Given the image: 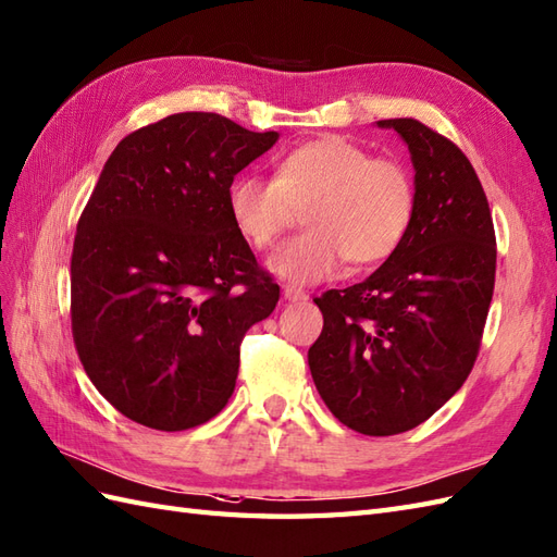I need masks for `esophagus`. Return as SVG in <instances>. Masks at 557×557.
Returning <instances> with one entry per match:
<instances>
[{"label": "esophagus", "mask_w": 557, "mask_h": 557, "mask_svg": "<svg viewBox=\"0 0 557 557\" xmlns=\"http://www.w3.org/2000/svg\"><path fill=\"white\" fill-rule=\"evenodd\" d=\"M282 296L287 298V301H292V304H306L308 301V294L304 292V289H296V287H282Z\"/></svg>", "instance_id": "34e87169"}]
</instances>
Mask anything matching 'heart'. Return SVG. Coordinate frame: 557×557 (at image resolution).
<instances>
[{"label":"heart","instance_id":"1","mask_svg":"<svg viewBox=\"0 0 557 557\" xmlns=\"http://www.w3.org/2000/svg\"><path fill=\"white\" fill-rule=\"evenodd\" d=\"M304 209L306 231L268 259L280 280L315 284L348 261L372 268L405 245L419 209L411 169L397 157H374L346 136H320L284 152L273 181L237 176L227 188V213L239 237L268 249Z\"/></svg>","mask_w":557,"mask_h":557}]
</instances>
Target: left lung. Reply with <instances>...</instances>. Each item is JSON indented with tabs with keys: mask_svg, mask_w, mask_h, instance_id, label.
I'll list each match as a JSON object with an SVG mask.
<instances>
[{
	"mask_svg": "<svg viewBox=\"0 0 557 557\" xmlns=\"http://www.w3.org/2000/svg\"><path fill=\"white\" fill-rule=\"evenodd\" d=\"M405 138L419 209L405 245L374 275L315 298L322 334L308 350L318 393L352 431H411L463 386L487 322L496 235L473 164L414 117L381 120Z\"/></svg>",
	"mask_w": 557,
	"mask_h": 557,
	"instance_id": "obj_1",
	"label": "left lung"
}]
</instances>
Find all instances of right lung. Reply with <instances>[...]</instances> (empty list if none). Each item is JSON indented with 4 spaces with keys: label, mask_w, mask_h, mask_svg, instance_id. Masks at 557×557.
<instances>
[{
    "label": "right lung",
    "mask_w": 557,
    "mask_h": 557,
    "mask_svg": "<svg viewBox=\"0 0 557 557\" xmlns=\"http://www.w3.org/2000/svg\"><path fill=\"white\" fill-rule=\"evenodd\" d=\"M277 132L176 112L120 140L77 221L70 320L84 372L154 431L213 419L235 391L242 338L280 287L227 213V188Z\"/></svg>",
    "instance_id": "obj_1"
}]
</instances>
